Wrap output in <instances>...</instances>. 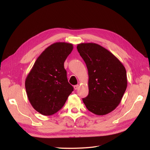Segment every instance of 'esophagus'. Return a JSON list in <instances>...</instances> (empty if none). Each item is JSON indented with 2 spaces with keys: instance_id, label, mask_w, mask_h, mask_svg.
Masks as SVG:
<instances>
[{
  "instance_id": "esophagus-1",
  "label": "esophagus",
  "mask_w": 150,
  "mask_h": 150,
  "mask_svg": "<svg viewBox=\"0 0 150 150\" xmlns=\"http://www.w3.org/2000/svg\"><path fill=\"white\" fill-rule=\"evenodd\" d=\"M79 88V84H77V85L74 86V88L75 90H77Z\"/></svg>"
}]
</instances>
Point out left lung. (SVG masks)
<instances>
[{
	"label": "left lung",
	"mask_w": 150,
	"mask_h": 150,
	"mask_svg": "<svg viewBox=\"0 0 150 150\" xmlns=\"http://www.w3.org/2000/svg\"><path fill=\"white\" fill-rule=\"evenodd\" d=\"M77 49L88 71L89 94L83 101L88 110L103 116L116 108L127 88L125 66L100 45L81 43Z\"/></svg>",
	"instance_id": "1"
}]
</instances>
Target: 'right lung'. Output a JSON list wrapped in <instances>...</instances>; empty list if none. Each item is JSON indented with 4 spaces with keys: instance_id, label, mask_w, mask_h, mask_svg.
<instances>
[{
    "instance_id": "1",
    "label": "right lung",
    "mask_w": 150,
    "mask_h": 150,
    "mask_svg": "<svg viewBox=\"0 0 150 150\" xmlns=\"http://www.w3.org/2000/svg\"><path fill=\"white\" fill-rule=\"evenodd\" d=\"M73 46L51 44L40 54L25 79L27 95L32 106L44 116L59 111L74 88L69 83L64 63Z\"/></svg>"
}]
</instances>
